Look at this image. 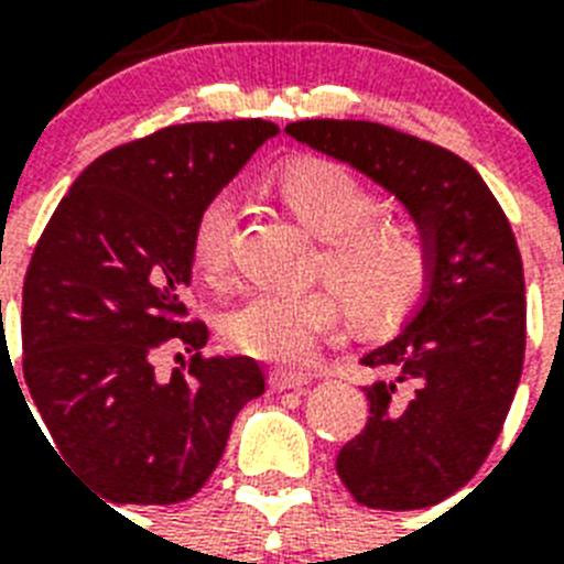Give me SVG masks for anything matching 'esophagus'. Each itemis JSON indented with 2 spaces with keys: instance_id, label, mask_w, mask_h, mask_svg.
Returning a JSON list of instances; mask_svg holds the SVG:
<instances>
[{
  "instance_id": "esophagus-1",
  "label": "esophagus",
  "mask_w": 564,
  "mask_h": 564,
  "mask_svg": "<svg viewBox=\"0 0 564 564\" xmlns=\"http://www.w3.org/2000/svg\"><path fill=\"white\" fill-rule=\"evenodd\" d=\"M269 383L278 392H290V389H304L310 383V375L304 371H290V369H274L269 371Z\"/></svg>"
}]
</instances>
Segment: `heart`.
Returning <instances> with one entry per match:
<instances>
[{
    "label": "heart",
    "mask_w": 564,
    "mask_h": 564,
    "mask_svg": "<svg viewBox=\"0 0 564 564\" xmlns=\"http://www.w3.org/2000/svg\"><path fill=\"white\" fill-rule=\"evenodd\" d=\"M274 187L299 221L325 239L322 269L343 292L345 304L366 325H392L415 307L430 278V254L412 225L375 219L380 198L369 181L325 158H299L278 172ZM237 202L216 193L195 216V269L207 281L228 272ZM339 322L330 290H257L221 322L225 343L239 354L269 362H304L318 339Z\"/></svg>",
    "instance_id": "b5f03b06"
}]
</instances>
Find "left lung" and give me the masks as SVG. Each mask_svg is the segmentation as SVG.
Returning a JSON list of instances; mask_svg holds the SVG:
<instances>
[{
  "label": "left lung",
  "instance_id": "left-lung-1",
  "mask_svg": "<svg viewBox=\"0 0 564 564\" xmlns=\"http://www.w3.org/2000/svg\"><path fill=\"white\" fill-rule=\"evenodd\" d=\"M286 134L394 195L427 246L419 307L360 360L386 377L362 389L369 424L336 474L362 507H436L486 463L524 369L516 234L480 172L442 145L362 119H301Z\"/></svg>",
  "mask_w": 564,
  "mask_h": 564
}]
</instances>
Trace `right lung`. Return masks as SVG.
I'll use <instances>...</instances> for the list:
<instances>
[{
	"label": "right lung",
	"mask_w": 564,
	"mask_h": 564,
	"mask_svg": "<svg viewBox=\"0 0 564 564\" xmlns=\"http://www.w3.org/2000/svg\"><path fill=\"white\" fill-rule=\"evenodd\" d=\"M274 134V122L234 119L117 145L75 178L34 248L22 375L52 451L110 503L193 498L237 412L265 392L251 357H202L207 327L184 322L181 299L202 204ZM166 341L196 354L161 381L151 354Z\"/></svg>",
	"instance_id": "1"
}]
</instances>
